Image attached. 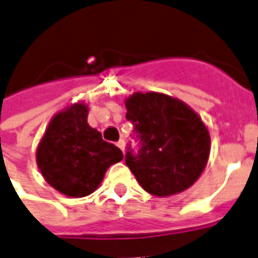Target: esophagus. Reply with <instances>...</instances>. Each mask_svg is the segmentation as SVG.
Returning a JSON list of instances; mask_svg holds the SVG:
<instances>
[{
	"mask_svg": "<svg viewBox=\"0 0 258 258\" xmlns=\"http://www.w3.org/2000/svg\"><path fill=\"white\" fill-rule=\"evenodd\" d=\"M124 144H125V142H124V140H120V141H117V142H116V145H117L118 148L121 149V151H124Z\"/></svg>",
	"mask_w": 258,
	"mask_h": 258,
	"instance_id": "34e87169",
	"label": "esophagus"
}]
</instances>
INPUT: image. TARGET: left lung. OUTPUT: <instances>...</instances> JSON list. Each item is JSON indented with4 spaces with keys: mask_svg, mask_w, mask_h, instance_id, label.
Wrapping results in <instances>:
<instances>
[{
    "mask_svg": "<svg viewBox=\"0 0 258 258\" xmlns=\"http://www.w3.org/2000/svg\"><path fill=\"white\" fill-rule=\"evenodd\" d=\"M125 118L133 124V140L125 164L140 185L155 196L188 189L205 170L210 135L196 113L179 99L137 92L125 101Z\"/></svg>",
    "mask_w": 258,
    "mask_h": 258,
    "instance_id": "1",
    "label": "left lung"
}]
</instances>
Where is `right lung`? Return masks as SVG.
Returning <instances> with one entry per match:
<instances>
[{"mask_svg": "<svg viewBox=\"0 0 258 258\" xmlns=\"http://www.w3.org/2000/svg\"><path fill=\"white\" fill-rule=\"evenodd\" d=\"M88 107L77 103L51 120L37 148V164L48 184L60 194L83 198L101 184L110 164L120 162L117 146L102 140L87 123Z\"/></svg>", "mask_w": 258, "mask_h": 258, "instance_id": "obj_1", "label": "right lung"}]
</instances>
